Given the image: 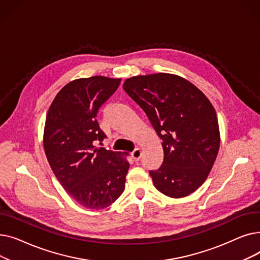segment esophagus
Returning <instances> with one entry per match:
<instances>
[{"label": "esophagus", "instance_id": "34e87169", "mask_svg": "<svg viewBox=\"0 0 260 260\" xmlns=\"http://www.w3.org/2000/svg\"><path fill=\"white\" fill-rule=\"evenodd\" d=\"M141 155H142V153H141V149L140 148H135L134 149V152L132 153V157H133V159L135 160V161H139L140 160V158H141Z\"/></svg>", "mask_w": 260, "mask_h": 260}]
</instances>
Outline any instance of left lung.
Returning a JSON list of instances; mask_svg holds the SVG:
<instances>
[{
    "instance_id": "left-lung-1",
    "label": "left lung",
    "mask_w": 260,
    "mask_h": 260,
    "mask_svg": "<svg viewBox=\"0 0 260 260\" xmlns=\"http://www.w3.org/2000/svg\"><path fill=\"white\" fill-rule=\"evenodd\" d=\"M123 89L143 109L162 140V165L149 171L156 188L172 198L195 192L206 181L220 144L209 99L185 79L163 73L129 78Z\"/></svg>"
}]
</instances>
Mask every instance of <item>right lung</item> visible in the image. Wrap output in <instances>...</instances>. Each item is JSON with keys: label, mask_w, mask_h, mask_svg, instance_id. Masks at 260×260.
Returning a JSON list of instances; mask_svg holds the SVG:
<instances>
[{"label": "right lung", "mask_w": 260, "mask_h": 260, "mask_svg": "<svg viewBox=\"0 0 260 260\" xmlns=\"http://www.w3.org/2000/svg\"><path fill=\"white\" fill-rule=\"evenodd\" d=\"M120 82L101 76L72 81L58 92L46 117L44 149L49 166L66 192L91 210L109 207L125 187L127 153L95 146L106 138L97 114Z\"/></svg>", "instance_id": "add662e5"}]
</instances>
